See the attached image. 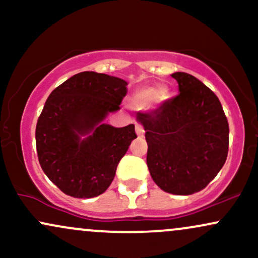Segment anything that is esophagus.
<instances>
[{
  "instance_id": "34e87169",
  "label": "esophagus",
  "mask_w": 258,
  "mask_h": 258,
  "mask_svg": "<svg viewBox=\"0 0 258 258\" xmlns=\"http://www.w3.org/2000/svg\"><path fill=\"white\" fill-rule=\"evenodd\" d=\"M136 133H137V135H138V137H143V136H144L143 126L139 125V123H137V125H136Z\"/></svg>"
}]
</instances>
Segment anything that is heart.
Returning a JSON list of instances; mask_svg holds the SVG:
<instances>
[{"mask_svg":"<svg viewBox=\"0 0 258 258\" xmlns=\"http://www.w3.org/2000/svg\"><path fill=\"white\" fill-rule=\"evenodd\" d=\"M168 88L165 85H160L158 88L154 86L149 87H142L136 91L135 96L132 98V105L135 108H146L153 102H162L168 98Z\"/></svg>","mask_w":258,"mask_h":258,"instance_id":"heart-1","label":"heart"}]
</instances>
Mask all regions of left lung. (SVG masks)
<instances>
[{
  "label": "left lung",
  "mask_w": 258,
  "mask_h": 258,
  "mask_svg": "<svg viewBox=\"0 0 258 258\" xmlns=\"http://www.w3.org/2000/svg\"><path fill=\"white\" fill-rule=\"evenodd\" d=\"M179 94L160 108L137 112L146 131L147 165L154 182L166 193L200 191L223 167L229 126L220 99L200 80L174 73Z\"/></svg>",
  "instance_id": "8db88e82"
}]
</instances>
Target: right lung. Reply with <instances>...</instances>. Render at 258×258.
<instances>
[{
  "mask_svg": "<svg viewBox=\"0 0 258 258\" xmlns=\"http://www.w3.org/2000/svg\"><path fill=\"white\" fill-rule=\"evenodd\" d=\"M126 86L115 76L79 73L53 90L44 103L36 125L38 161L67 195L88 199L104 193L137 138L132 123L117 128L102 122L120 109Z\"/></svg>",
  "mask_w": 258,
  "mask_h": 258,
  "instance_id": "1",
  "label": "right lung"
}]
</instances>
